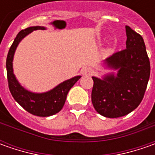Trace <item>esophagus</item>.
<instances>
[{
	"label": "esophagus",
	"mask_w": 155,
	"mask_h": 155,
	"mask_svg": "<svg viewBox=\"0 0 155 155\" xmlns=\"http://www.w3.org/2000/svg\"><path fill=\"white\" fill-rule=\"evenodd\" d=\"M81 73L83 76H91V75H92L93 70L91 67H84L81 70Z\"/></svg>",
	"instance_id": "esophagus-1"
}]
</instances>
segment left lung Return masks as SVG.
I'll use <instances>...</instances> for the list:
<instances>
[{
    "instance_id": "8db88e82",
    "label": "left lung",
    "mask_w": 155,
    "mask_h": 155,
    "mask_svg": "<svg viewBox=\"0 0 155 155\" xmlns=\"http://www.w3.org/2000/svg\"><path fill=\"white\" fill-rule=\"evenodd\" d=\"M126 49L104 60V68L116 71L94 81L91 101L100 115L116 118L135 110L144 97L150 76V62L144 40L126 26Z\"/></svg>"
}]
</instances>
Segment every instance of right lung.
Listing matches in <instances>:
<instances>
[{"mask_svg": "<svg viewBox=\"0 0 155 155\" xmlns=\"http://www.w3.org/2000/svg\"><path fill=\"white\" fill-rule=\"evenodd\" d=\"M45 27L35 26L27 27L21 30L17 34L9 49L7 57V74L8 81L9 91L15 100L24 108L27 112L38 116H51L57 114L62 110L65 103L66 97L71 88L74 85L76 82L81 78V76H76L68 80H65L58 84L53 89L42 93L32 92L25 89L17 80L13 68V61L15 51L18 45L22 39L29 33L35 30H45Z\"/></svg>", "mask_w": 155, "mask_h": 155, "instance_id": "add662e5", "label": "right lung"}]
</instances>
